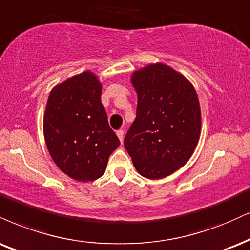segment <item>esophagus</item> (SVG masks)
I'll return each instance as SVG.
<instances>
[{
  "instance_id": "34e87169",
  "label": "esophagus",
  "mask_w": 250,
  "mask_h": 250,
  "mask_svg": "<svg viewBox=\"0 0 250 250\" xmlns=\"http://www.w3.org/2000/svg\"><path fill=\"white\" fill-rule=\"evenodd\" d=\"M116 135H117V137H119V140H120V142H123V135H125V131L122 130V129H120V130H117L116 131Z\"/></svg>"
}]
</instances>
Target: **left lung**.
Returning a JSON list of instances; mask_svg holds the SVG:
<instances>
[{
	"label": "left lung",
	"mask_w": 250,
	"mask_h": 250,
	"mask_svg": "<svg viewBox=\"0 0 250 250\" xmlns=\"http://www.w3.org/2000/svg\"><path fill=\"white\" fill-rule=\"evenodd\" d=\"M136 119L125 137V148L138 173L159 179L182 167L200 136L201 114L191 83L164 64L134 72Z\"/></svg>",
	"instance_id": "1"
}]
</instances>
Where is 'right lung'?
<instances>
[{
    "mask_svg": "<svg viewBox=\"0 0 250 250\" xmlns=\"http://www.w3.org/2000/svg\"><path fill=\"white\" fill-rule=\"evenodd\" d=\"M43 128L57 167L79 182L100 178L120 146L101 104V83L92 72L72 77L51 91Z\"/></svg>",
    "mask_w": 250,
    "mask_h": 250,
    "instance_id": "1",
    "label": "right lung"
}]
</instances>
